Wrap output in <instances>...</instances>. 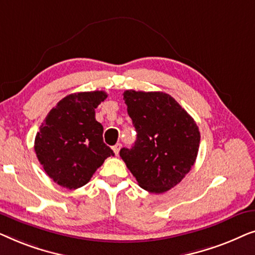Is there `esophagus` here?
Listing matches in <instances>:
<instances>
[{
    "instance_id": "obj_1",
    "label": "esophagus",
    "mask_w": 255,
    "mask_h": 255,
    "mask_svg": "<svg viewBox=\"0 0 255 255\" xmlns=\"http://www.w3.org/2000/svg\"><path fill=\"white\" fill-rule=\"evenodd\" d=\"M121 147H122V145H121V144H116L115 146H113V149H114L115 154L118 155V153H120V149H121Z\"/></svg>"
}]
</instances>
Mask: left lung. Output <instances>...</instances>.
Instances as JSON below:
<instances>
[{
    "label": "left lung",
    "instance_id": "obj_1",
    "mask_svg": "<svg viewBox=\"0 0 255 255\" xmlns=\"http://www.w3.org/2000/svg\"><path fill=\"white\" fill-rule=\"evenodd\" d=\"M123 96L137 140L132 148L121 149V158L142 189L165 193L180 183L196 161L198 127L168 94L127 90Z\"/></svg>",
    "mask_w": 255,
    "mask_h": 255
}]
</instances>
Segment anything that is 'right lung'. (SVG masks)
Wrapping results in <instances>:
<instances>
[{
  "mask_svg": "<svg viewBox=\"0 0 255 255\" xmlns=\"http://www.w3.org/2000/svg\"><path fill=\"white\" fill-rule=\"evenodd\" d=\"M107 97L102 90L71 94L59 101L40 125L34 151L59 186H85L104 160L115 155L103 142V127L95 118V109Z\"/></svg>",
  "mask_w": 255,
  "mask_h": 255,
  "instance_id": "1",
  "label": "right lung"
}]
</instances>
